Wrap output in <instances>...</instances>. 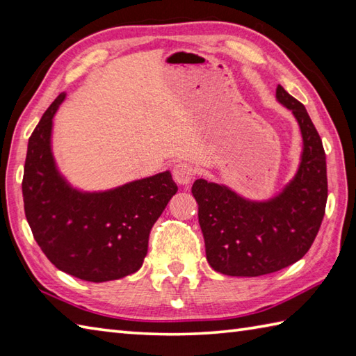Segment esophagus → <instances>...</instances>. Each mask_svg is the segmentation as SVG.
I'll use <instances>...</instances> for the list:
<instances>
[{
    "mask_svg": "<svg viewBox=\"0 0 356 356\" xmlns=\"http://www.w3.org/2000/svg\"><path fill=\"white\" fill-rule=\"evenodd\" d=\"M195 173H197V170H195L193 165L188 163H178L175 164V168H173V178H175L177 183L181 186H187L191 183Z\"/></svg>",
    "mask_w": 356,
    "mask_h": 356,
    "instance_id": "esophagus-1",
    "label": "esophagus"
}]
</instances>
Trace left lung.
<instances>
[{
    "mask_svg": "<svg viewBox=\"0 0 356 356\" xmlns=\"http://www.w3.org/2000/svg\"><path fill=\"white\" fill-rule=\"evenodd\" d=\"M277 101L300 126L302 150L295 177L269 200L245 198L202 178L192 186L207 261L222 275L259 277L284 269L306 255L321 226L327 201L323 141L306 107L281 86Z\"/></svg>",
    "mask_w": 356,
    "mask_h": 356,
    "instance_id": "obj_1",
    "label": "left lung"
}]
</instances>
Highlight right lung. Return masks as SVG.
I'll return each instance as SVG.
<instances>
[{"label":"right lung","instance_id":"1","mask_svg":"<svg viewBox=\"0 0 356 356\" xmlns=\"http://www.w3.org/2000/svg\"><path fill=\"white\" fill-rule=\"evenodd\" d=\"M64 92L29 138L23 178L24 212L35 241L56 269L106 282L140 270L149 234L178 186L170 170L107 191H81L58 169L54 118Z\"/></svg>","mask_w":356,"mask_h":356}]
</instances>
